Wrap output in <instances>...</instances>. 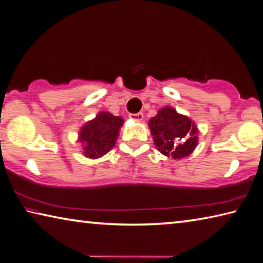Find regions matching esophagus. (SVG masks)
<instances>
[{"label": "esophagus", "mask_w": 263, "mask_h": 263, "mask_svg": "<svg viewBox=\"0 0 263 263\" xmlns=\"http://www.w3.org/2000/svg\"><path fill=\"white\" fill-rule=\"evenodd\" d=\"M129 118L132 120H135V121H142L143 120V113H136V114H130Z\"/></svg>", "instance_id": "34e87169"}]
</instances>
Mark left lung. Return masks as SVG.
<instances>
[{"instance_id": "1", "label": "left lung", "mask_w": 263, "mask_h": 263, "mask_svg": "<svg viewBox=\"0 0 263 263\" xmlns=\"http://www.w3.org/2000/svg\"><path fill=\"white\" fill-rule=\"evenodd\" d=\"M149 128L158 152L175 160L187 157L198 144L196 124L172 107L158 110L157 115L150 119Z\"/></svg>"}]
</instances>
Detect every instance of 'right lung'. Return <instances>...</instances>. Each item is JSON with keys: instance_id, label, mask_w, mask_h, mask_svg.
Listing matches in <instances>:
<instances>
[{"instance_id": "right-lung-1", "label": "right lung", "mask_w": 263, "mask_h": 263, "mask_svg": "<svg viewBox=\"0 0 263 263\" xmlns=\"http://www.w3.org/2000/svg\"><path fill=\"white\" fill-rule=\"evenodd\" d=\"M123 119L108 111H100L96 119L85 123L79 132L83 154L88 158H99L110 152L118 140Z\"/></svg>"}]
</instances>
